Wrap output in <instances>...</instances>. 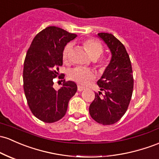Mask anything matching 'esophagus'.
Here are the masks:
<instances>
[{
    "label": "esophagus",
    "instance_id": "obj_1",
    "mask_svg": "<svg viewBox=\"0 0 159 159\" xmlns=\"http://www.w3.org/2000/svg\"><path fill=\"white\" fill-rule=\"evenodd\" d=\"M84 90V88L82 86H80V85H78V91H82V90Z\"/></svg>",
    "mask_w": 159,
    "mask_h": 159
}]
</instances>
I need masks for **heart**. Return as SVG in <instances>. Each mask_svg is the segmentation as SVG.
<instances>
[{
	"label": "heart",
	"mask_w": 159,
	"mask_h": 159,
	"mask_svg": "<svg viewBox=\"0 0 159 159\" xmlns=\"http://www.w3.org/2000/svg\"><path fill=\"white\" fill-rule=\"evenodd\" d=\"M81 44L88 52V55L93 60L98 59L103 52L102 45L93 38H86L83 40L81 41ZM71 48H72L71 43H68L62 51V60L66 64L69 62ZM96 66L100 70H103L107 66V60L106 58H101L100 60L97 61ZM95 76L93 71L88 69H83V68H75L69 73V78L71 81L81 85L87 84L89 81L93 80Z\"/></svg>",
	"instance_id": "b5f03b06"
}]
</instances>
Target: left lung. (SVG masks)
I'll return each instance as SVG.
<instances>
[{"mask_svg":"<svg viewBox=\"0 0 159 159\" xmlns=\"http://www.w3.org/2000/svg\"><path fill=\"white\" fill-rule=\"evenodd\" d=\"M98 36L110 49L111 59L97 81L104 95L101 92L95 93V99L90 105L89 111L97 123L110 125L119 121L128 109L133 93V71L123 43L109 33H99Z\"/></svg>","mask_w":159,"mask_h":159,"instance_id":"8db88e82","label":"left lung"}]
</instances>
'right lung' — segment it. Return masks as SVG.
I'll use <instances>...</instances> for the list:
<instances>
[{
	"mask_svg": "<svg viewBox=\"0 0 159 159\" xmlns=\"http://www.w3.org/2000/svg\"><path fill=\"white\" fill-rule=\"evenodd\" d=\"M77 34L49 26L36 34L26 53L23 68V88L32 114L46 123L63 118L69 101L77 91L73 81H66L65 75L59 74L62 66V51ZM63 79L60 90L53 88V78Z\"/></svg>",
	"mask_w": 159,
	"mask_h": 159,
	"instance_id": "add662e5",
	"label": "right lung"
}]
</instances>
